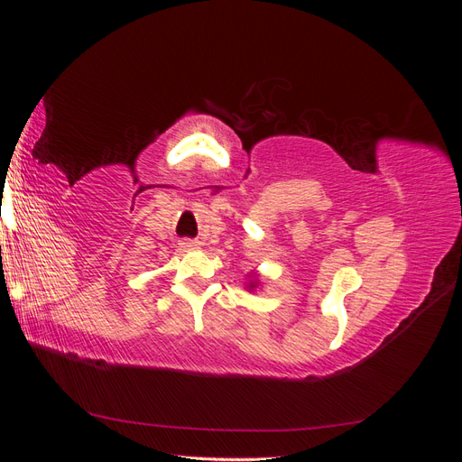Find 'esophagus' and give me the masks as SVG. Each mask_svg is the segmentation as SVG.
I'll list each match as a JSON object with an SVG mask.
<instances>
[{
    "instance_id": "obj_1",
    "label": "esophagus",
    "mask_w": 462,
    "mask_h": 462,
    "mask_svg": "<svg viewBox=\"0 0 462 462\" xmlns=\"http://www.w3.org/2000/svg\"><path fill=\"white\" fill-rule=\"evenodd\" d=\"M180 245H183V248H199L197 241H183Z\"/></svg>"
}]
</instances>
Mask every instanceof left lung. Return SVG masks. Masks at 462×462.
Returning a JSON list of instances; mask_svg holds the SVG:
<instances>
[{
	"mask_svg": "<svg viewBox=\"0 0 462 462\" xmlns=\"http://www.w3.org/2000/svg\"><path fill=\"white\" fill-rule=\"evenodd\" d=\"M256 285H258V282H256V279H253V282H250V283L246 285V289H248V291H254Z\"/></svg>",
	"mask_w": 462,
	"mask_h": 462,
	"instance_id": "left-lung-1",
	"label": "left lung"
}]
</instances>
